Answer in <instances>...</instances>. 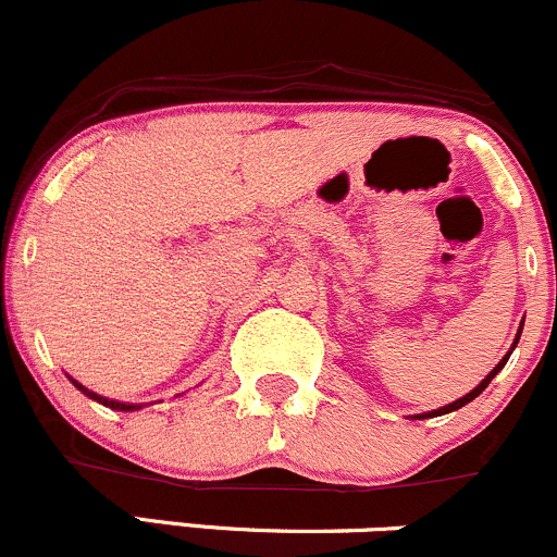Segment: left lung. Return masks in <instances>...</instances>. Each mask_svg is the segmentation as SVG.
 I'll list each match as a JSON object with an SVG mask.
<instances>
[{"mask_svg": "<svg viewBox=\"0 0 557 557\" xmlns=\"http://www.w3.org/2000/svg\"><path fill=\"white\" fill-rule=\"evenodd\" d=\"M521 330H523V322H521ZM521 330H518V335H516V344H518V338H521ZM512 348H516V346H512ZM510 354H512V351H507V354H505V357H503V362H499V364H497V368H494L492 372H488V375L484 377V381H481V383H479V386H475L473 391H470V394H466V396H462V399L451 401V405H447V407H442V409H433V412H425V414H420V418H436V414H447V412H455V409L466 407V405H468V401H473V399H475V396H479V394H481V391H484V388L488 386V383H492V377H494V375H497V372L505 368V362H507V359H510Z\"/></svg>", "mask_w": 557, "mask_h": 557, "instance_id": "left-lung-1", "label": "left lung"}]
</instances>
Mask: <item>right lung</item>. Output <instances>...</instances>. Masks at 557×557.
I'll return each mask as SVG.
<instances>
[{"label": "right lung", "mask_w": 557, "mask_h": 557, "mask_svg": "<svg viewBox=\"0 0 557 557\" xmlns=\"http://www.w3.org/2000/svg\"><path fill=\"white\" fill-rule=\"evenodd\" d=\"M73 383H76V381H73ZM76 388H82L84 394L89 396V399L100 401V405H106V407H113V409H124V412H132V409H137V405H121V401H108L106 396H97L95 391H87V388H84V386H78V383H76Z\"/></svg>", "instance_id": "1"}]
</instances>
